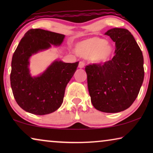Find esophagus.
Wrapping results in <instances>:
<instances>
[{
	"label": "esophagus",
	"mask_w": 153,
	"mask_h": 153,
	"mask_svg": "<svg viewBox=\"0 0 153 153\" xmlns=\"http://www.w3.org/2000/svg\"><path fill=\"white\" fill-rule=\"evenodd\" d=\"M84 65H85L84 62H82V61L79 62V68H84Z\"/></svg>",
	"instance_id": "esophagus-1"
}]
</instances>
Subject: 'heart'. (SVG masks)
<instances>
[{
  "instance_id": "1",
  "label": "heart",
  "mask_w": 153,
  "mask_h": 153,
  "mask_svg": "<svg viewBox=\"0 0 153 153\" xmlns=\"http://www.w3.org/2000/svg\"><path fill=\"white\" fill-rule=\"evenodd\" d=\"M75 51L82 57L97 65L106 64L114 56V49L106 39L93 37L77 44Z\"/></svg>"
}]
</instances>
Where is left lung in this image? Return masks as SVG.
Returning <instances> with one entry per match:
<instances>
[{
	"mask_svg": "<svg viewBox=\"0 0 153 153\" xmlns=\"http://www.w3.org/2000/svg\"><path fill=\"white\" fill-rule=\"evenodd\" d=\"M114 42L111 60L85 67L91 102L98 111L118 113L128 108L139 93L144 78L143 56L128 30L114 28L105 33Z\"/></svg>",
	"mask_w": 153,
	"mask_h": 153,
	"instance_id": "1",
	"label": "left lung"
}]
</instances>
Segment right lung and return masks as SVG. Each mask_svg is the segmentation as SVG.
Returning a JSON list of instances; mask_svg holds the SVG:
<instances>
[{
  "label": "right lung",
  "instance_id": "obj_1",
  "mask_svg": "<svg viewBox=\"0 0 153 153\" xmlns=\"http://www.w3.org/2000/svg\"><path fill=\"white\" fill-rule=\"evenodd\" d=\"M65 35L42 29L27 31L16 47L12 59L10 83L14 99L22 109L35 115L53 113L63 102L66 85L76 72L79 62L67 63L56 60L45 72L32 76L29 59L51 45L58 47Z\"/></svg>",
  "mask_w": 153,
  "mask_h": 153
}]
</instances>
